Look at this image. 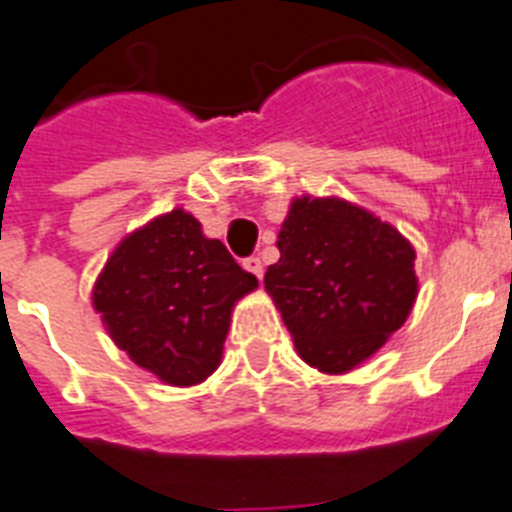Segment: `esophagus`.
I'll return each mask as SVG.
<instances>
[{"instance_id":"esophagus-1","label":"esophagus","mask_w":512,"mask_h":512,"mask_svg":"<svg viewBox=\"0 0 512 512\" xmlns=\"http://www.w3.org/2000/svg\"><path fill=\"white\" fill-rule=\"evenodd\" d=\"M242 265H244V270H249V273L257 278V281L263 278V263H260V257H244Z\"/></svg>"}]
</instances>
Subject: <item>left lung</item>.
<instances>
[{
    "instance_id": "1",
    "label": "left lung",
    "mask_w": 512,
    "mask_h": 512,
    "mask_svg": "<svg viewBox=\"0 0 512 512\" xmlns=\"http://www.w3.org/2000/svg\"><path fill=\"white\" fill-rule=\"evenodd\" d=\"M265 291L296 354L322 375H346L409 320L416 252L401 231L343 197H294Z\"/></svg>"
}]
</instances>
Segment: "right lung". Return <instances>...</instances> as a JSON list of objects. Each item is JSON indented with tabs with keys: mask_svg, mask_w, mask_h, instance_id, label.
<instances>
[{
	"mask_svg": "<svg viewBox=\"0 0 512 512\" xmlns=\"http://www.w3.org/2000/svg\"><path fill=\"white\" fill-rule=\"evenodd\" d=\"M257 289L229 249L184 208L161 213L114 247L93 283V309L137 367L174 388L221 364L236 302Z\"/></svg>",
	"mask_w": 512,
	"mask_h": 512,
	"instance_id": "obj_1",
	"label": "right lung"
}]
</instances>
